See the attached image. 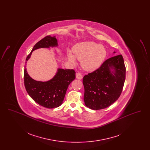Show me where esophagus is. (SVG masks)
I'll return each mask as SVG.
<instances>
[{"mask_svg":"<svg viewBox=\"0 0 150 150\" xmlns=\"http://www.w3.org/2000/svg\"><path fill=\"white\" fill-rule=\"evenodd\" d=\"M76 78L78 79H83V75L80 72H76Z\"/></svg>","mask_w":150,"mask_h":150,"instance_id":"1","label":"esophagus"}]
</instances>
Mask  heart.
I'll use <instances>...</instances> for the list:
<instances>
[{
	"label": "heart",
	"mask_w": 150,
	"mask_h": 150,
	"mask_svg": "<svg viewBox=\"0 0 150 150\" xmlns=\"http://www.w3.org/2000/svg\"><path fill=\"white\" fill-rule=\"evenodd\" d=\"M74 54L79 60L84 69L92 71L98 68L106 56L105 47L93 42H86L76 45L74 49ZM69 57L72 62H75V58L71 53Z\"/></svg>",
	"instance_id": "1"
}]
</instances>
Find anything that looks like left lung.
<instances>
[{
	"label": "left lung",
	"instance_id": "obj_1",
	"mask_svg": "<svg viewBox=\"0 0 150 150\" xmlns=\"http://www.w3.org/2000/svg\"><path fill=\"white\" fill-rule=\"evenodd\" d=\"M125 73L124 59L120 54L107 59L98 69L85 75L83 83L86 106L97 110L114 103L121 95Z\"/></svg>",
	"mask_w": 150,
	"mask_h": 150
}]
</instances>
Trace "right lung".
Returning a JSON list of instances; mask_svg holds the SVG:
<instances>
[{"label": "right lung", "mask_w": 150, "mask_h": 150, "mask_svg": "<svg viewBox=\"0 0 150 150\" xmlns=\"http://www.w3.org/2000/svg\"><path fill=\"white\" fill-rule=\"evenodd\" d=\"M57 45L55 36H46L34 45L26 58V62L34 50L41 48L55 47ZM75 79L74 70L58 69L56 75L50 80L38 81L29 76L25 66L24 84L27 92L36 103L48 108H56L62 105L67 88Z\"/></svg>", "instance_id": "right-lung-1"}]
</instances>
